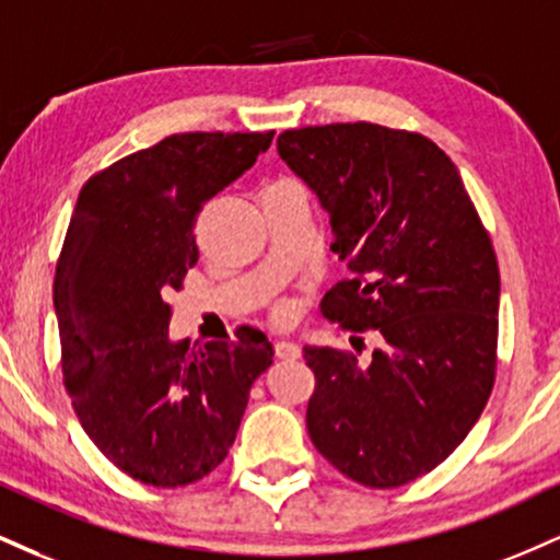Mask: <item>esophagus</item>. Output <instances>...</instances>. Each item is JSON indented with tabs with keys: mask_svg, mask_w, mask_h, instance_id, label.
Masks as SVG:
<instances>
[{
	"mask_svg": "<svg viewBox=\"0 0 560 560\" xmlns=\"http://www.w3.org/2000/svg\"><path fill=\"white\" fill-rule=\"evenodd\" d=\"M273 349H276V354L281 357V360H298V357H300V347L294 345V341H289V339H279L273 345Z\"/></svg>",
	"mask_w": 560,
	"mask_h": 560,
	"instance_id": "obj_1",
	"label": "esophagus"
}]
</instances>
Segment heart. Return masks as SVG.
Returning a JSON list of instances; mask_svg holds the SVG:
<instances>
[{
  "label": "heart",
  "instance_id": "heart-1",
  "mask_svg": "<svg viewBox=\"0 0 560 560\" xmlns=\"http://www.w3.org/2000/svg\"><path fill=\"white\" fill-rule=\"evenodd\" d=\"M276 315H279V318H284V315H287V307H284V305H281L279 310H276Z\"/></svg>",
  "mask_w": 560,
  "mask_h": 560
}]
</instances>
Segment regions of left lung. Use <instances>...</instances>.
Wrapping results in <instances>:
<instances>
[{"label":"left lung","instance_id":"obj_1","mask_svg":"<svg viewBox=\"0 0 560 560\" xmlns=\"http://www.w3.org/2000/svg\"><path fill=\"white\" fill-rule=\"evenodd\" d=\"M279 156L328 211L349 276L320 313L381 349L305 347L315 448L365 488L433 472L480 420L498 370L501 276L454 161L422 132L373 122L300 127ZM354 341V339H352Z\"/></svg>","mask_w":560,"mask_h":560}]
</instances>
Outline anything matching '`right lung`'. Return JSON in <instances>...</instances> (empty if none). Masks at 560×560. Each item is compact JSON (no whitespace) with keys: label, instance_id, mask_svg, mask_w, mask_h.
I'll use <instances>...</instances> for the list:
<instances>
[{"label":"right lung","instance_id":"obj_1","mask_svg":"<svg viewBox=\"0 0 560 560\" xmlns=\"http://www.w3.org/2000/svg\"><path fill=\"white\" fill-rule=\"evenodd\" d=\"M268 132H182L88 177L54 276L62 383L80 425L132 480L179 488L226 459L273 347L170 341L172 292L198 262L195 221L271 145Z\"/></svg>","mask_w":560,"mask_h":560}]
</instances>
